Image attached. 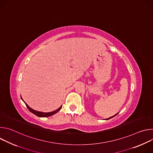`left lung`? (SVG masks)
<instances>
[{
	"mask_svg": "<svg viewBox=\"0 0 153 153\" xmlns=\"http://www.w3.org/2000/svg\"><path fill=\"white\" fill-rule=\"evenodd\" d=\"M118 113H117V114H115V115H114V116H112V117H109V118H108V119H105V120H108V119H111V118H113V117H114V116H116V115H117V114H118Z\"/></svg>",
	"mask_w": 153,
	"mask_h": 153,
	"instance_id": "obj_1",
	"label": "left lung"
}]
</instances>
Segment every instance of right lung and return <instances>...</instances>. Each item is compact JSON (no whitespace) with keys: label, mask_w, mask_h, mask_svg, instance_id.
I'll list each match as a JSON object with an SVG mask.
<instances>
[{"label":"right lung","mask_w":153,"mask_h":153,"mask_svg":"<svg viewBox=\"0 0 153 153\" xmlns=\"http://www.w3.org/2000/svg\"><path fill=\"white\" fill-rule=\"evenodd\" d=\"M21 99H22V100L24 101V100L22 99V98L21 97ZM24 103H25L27 107L28 108V109L30 110V112H31L32 113H33V114H35L36 116H38V117H46L51 116H52V115H53V114L57 113L58 111H59L60 110V109H61L62 107V106H60V107H59V108L57 109V110H55V111H52V112H49V113H44V112H40V111H36V110H33V109H32L31 108H30L25 102H24Z\"/></svg>","instance_id":"obj_1"}]
</instances>
